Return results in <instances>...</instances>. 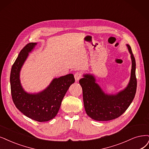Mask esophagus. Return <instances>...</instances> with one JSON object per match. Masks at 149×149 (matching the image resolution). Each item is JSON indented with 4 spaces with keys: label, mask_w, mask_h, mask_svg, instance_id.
<instances>
[{
    "label": "esophagus",
    "mask_w": 149,
    "mask_h": 149,
    "mask_svg": "<svg viewBox=\"0 0 149 149\" xmlns=\"http://www.w3.org/2000/svg\"><path fill=\"white\" fill-rule=\"evenodd\" d=\"M74 77H75V81H79L81 77V74L80 72H76L74 74Z\"/></svg>",
    "instance_id": "esophagus-1"
}]
</instances>
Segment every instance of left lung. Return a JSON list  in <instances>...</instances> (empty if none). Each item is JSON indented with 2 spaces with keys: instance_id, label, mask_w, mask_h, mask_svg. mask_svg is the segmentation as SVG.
Here are the masks:
<instances>
[{
  "instance_id": "obj_1",
  "label": "left lung",
  "mask_w": 149,
  "mask_h": 149,
  "mask_svg": "<svg viewBox=\"0 0 149 149\" xmlns=\"http://www.w3.org/2000/svg\"><path fill=\"white\" fill-rule=\"evenodd\" d=\"M128 47L132 61L131 77L128 86L116 95H107L96 83L95 77L84 75L79 80L86 114L96 121H108L121 116L128 108L135 96L137 88L136 61L131 47Z\"/></svg>"
}]
</instances>
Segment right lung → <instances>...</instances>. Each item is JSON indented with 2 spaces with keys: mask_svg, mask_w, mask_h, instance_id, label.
<instances>
[{
  "mask_svg": "<svg viewBox=\"0 0 149 149\" xmlns=\"http://www.w3.org/2000/svg\"><path fill=\"white\" fill-rule=\"evenodd\" d=\"M36 43H29L21 49L12 65L10 87L12 100L19 111L26 117L37 122H47L57 115L63 97L69 86L74 83V75L69 74L54 79L43 91L30 94L21 85L19 73L26 58Z\"/></svg>",
  "mask_w": 149,
  "mask_h": 149,
  "instance_id": "obj_1",
  "label": "right lung"
}]
</instances>
